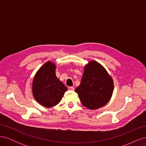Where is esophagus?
I'll list each match as a JSON object with an SVG mask.
<instances>
[{
	"label": "esophagus",
	"instance_id": "obj_1",
	"mask_svg": "<svg viewBox=\"0 0 146 146\" xmlns=\"http://www.w3.org/2000/svg\"><path fill=\"white\" fill-rule=\"evenodd\" d=\"M68 90L69 91H74V88L72 86H69L68 87Z\"/></svg>",
	"mask_w": 146,
	"mask_h": 146
}]
</instances>
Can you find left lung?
I'll use <instances>...</instances> for the list:
<instances>
[{"instance_id":"left-lung-1","label":"left lung","mask_w":146,"mask_h":146,"mask_svg":"<svg viewBox=\"0 0 146 146\" xmlns=\"http://www.w3.org/2000/svg\"><path fill=\"white\" fill-rule=\"evenodd\" d=\"M113 80L105 69L96 61L84 68L80 85L75 90L85 107L96 110L102 107L111 99Z\"/></svg>"}]
</instances>
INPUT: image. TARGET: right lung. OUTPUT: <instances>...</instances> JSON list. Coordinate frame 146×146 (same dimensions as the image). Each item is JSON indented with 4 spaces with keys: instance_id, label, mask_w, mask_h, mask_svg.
<instances>
[{
    "instance_id": "obj_1",
    "label": "right lung",
    "mask_w": 146,
    "mask_h": 146,
    "mask_svg": "<svg viewBox=\"0 0 146 146\" xmlns=\"http://www.w3.org/2000/svg\"><path fill=\"white\" fill-rule=\"evenodd\" d=\"M56 66L47 61L36 73L32 83L34 98L47 108L54 107L63 97L68 88L55 74Z\"/></svg>"
}]
</instances>
